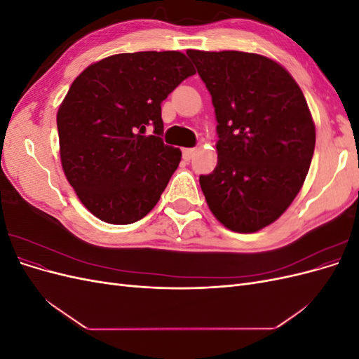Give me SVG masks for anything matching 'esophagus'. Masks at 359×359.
Segmentation results:
<instances>
[{"label":"esophagus","mask_w":359,"mask_h":359,"mask_svg":"<svg viewBox=\"0 0 359 359\" xmlns=\"http://www.w3.org/2000/svg\"><path fill=\"white\" fill-rule=\"evenodd\" d=\"M194 154H196V149H194V148L182 149V158L186 160V161H190L194 157Z\"/></svg>","instance_id":"esophagus-1"}]
</instances>
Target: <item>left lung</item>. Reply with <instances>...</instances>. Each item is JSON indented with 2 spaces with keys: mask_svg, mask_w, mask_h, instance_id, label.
<instances>
[{
  "mask_svg": "<svg viewBox=\"0 0 359 359\" xmlns=\"http://www.w3.org/2000/svg\"><path fill=\"white\" fill-rule=\"evenodd\" d=\"M212 97L219 161L201 175L206 203L227 229L256 232L276 222L307 177L316 144L298 83L257 53L187 50Z\"/></svg>",
  "mask_w": 359,
  "mask_h": 359,
  "instance_id": "left-lung-1",
  "label": "left lung"
}]
</instances>
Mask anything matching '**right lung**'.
I'll return each instance as SVG.
<instances>
[{"label":"right lung","mask_w":359,"mask_h":359,"mask_svg":"<svg viewBox=\"0 0 359 359\" xmlns=\"http://www.w3.org/2000/svg\"><path fill=\"white\" fill-rule=\"evenodd\" d=\"M194 73L181 52L148 50L107 57L73 81L57 114L61 163L97 219L130 224L154 208L181 160L161 139V103Z\"/></svg>","instance_id":"add662e5"}]
</instances>
